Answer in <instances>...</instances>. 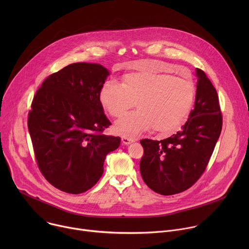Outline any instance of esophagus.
I'll return each mask as SVG.
<instances>
[{
    "label": "esophagus",
    "mask_w": 249,
    "mask_h": 249,
    "mask_svg": "<svg viewBox=\"0 0 249 249\" xmlns=\"http://www.w3.org/2000/svg\"><path fill=\"white\" fill-rule=\"evenodd\" d=\"M133 142H135V139H133V138L122 137V143H123L124 145H129V144L133 143Z\"/></svg>",
    "instance_id": "1"
}]
</instances>
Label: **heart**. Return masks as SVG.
<instances>
[{"mask_svg": "<svg viewBox=\"0 0 249 249\" xmlns=\"http://www.w3.org/2000/svg\"><path fill=\"white\" fill-rule=\"evenodd\" d=\"M195 93V85L188 78L142 71L125 75L120 87L106 83L100 89L99 102L114 118L122 117L136 103L139 109L114 126L123 137L134 138L153 127L156 132L168 135L187 121Z\"/></svg>", "mask_w": 249, "mask_h": 249, "instance_id": "b5f03b06", "label": "heart"}]
</instances>
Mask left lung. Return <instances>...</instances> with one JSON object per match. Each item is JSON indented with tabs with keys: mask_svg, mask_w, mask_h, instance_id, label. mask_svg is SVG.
<instances>
[{
	"mask_svg": "<svg viewBox=\"0 0 249 249\" xmlns=\"http://www.w3.org/2000/svg\"><path fill=\"white\" fill-rule=\"evenodd\" d=\"M196 77L194 109L182 129L161 141L141 140L142 178L161 195L183 192L200 178L222 131L217 90L202 70L196 69Z\"/></svg>",
	"mask_w": 249,
	"mask_h": 249,
	"instance_id": "1",
	"label": "left lung"
}]
</instances>
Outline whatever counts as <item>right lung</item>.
I'll use <instances>...</instances> for the list:
<instances>
[{
  "label": "right lung",
  "mask_w": 249,
  "mask_h": 249,
  "mask_svg": "<svg viewBox=\"0 0 249 249\" xmlns=\"http://www.w3.org/2000/svg\"><path fill=\"white\" fill-rule=\"evenodd\" d=\"M109 71L75 63L50 75L35 93L27 126L41 173L61 191L80 194L103 173L104 160L119 137L103 135L111 123L99 102Z\"/></svg>",
  "instance_id": "add662e5"
}]
</instances>
